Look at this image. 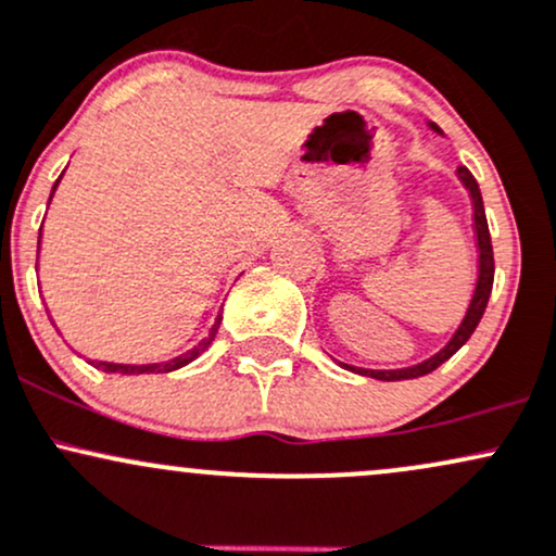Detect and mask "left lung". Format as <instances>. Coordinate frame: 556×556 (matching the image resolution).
<instances>
[{"label": "left lung", "instance_id": "1", "mask_svg": "<svg viewBox=\"0 0 556 556\" xmlns=\"http://www.w3.org/2000/svg\"><path fill=\"white\" fill-rule=\"evenodd\" d=\"M430 128L439 130V134H441V128L435 126V123H430ZM457 176L465 184V189L470 191L472 220H476L478 252H480V257H478V283H476V291H472L470 307H467L465 320L459 323L457 330H454V336H452V339H448V344L441 349L439 354H433V357H430V359L420 362V365L402 367V370H359V376H370V378H376V380H407V378L428 376V372H433L435 367L444 365V362L452 357V354L457 352V349H463L465 341L472 336V330L478 328L480 317H483L485 304H489V296H491V286H494V249H491V233H489V223H485L483 197H480L478 180L472 178V173L467 170V167H457Z\"/></svg>", "mask_w": 556, "mask_h": 556}]
</instances>
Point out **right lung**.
<instances>
[{"label": "right lung", "mask_w": 556, "mask_h": 556, "mask_svg": "<svg viewBox=\"0 0 556 556\" xmlns=\"http://www.w3.org/2000/svg\"><path fill=\"white\" fill-rule=\"evenodd\" d=\"M60 178H58V184H60ZM58 184H54V189H58ZM54 189H52V194H54ZM220 320H223V317L217 315L215 326L210 328V333L204 336V339L199 341L194 349H189V352L178 354V357H173V359H167V362H154V365H117V362H97V367H99V370H104V372H121V376H139V372H170V370H178V367L189 365L191 359H197L199 354H202L204 349H207L212 341H215V333H217V328H220ZM91 365H93V362H91Z\"/></svg>", "instance_id": "1"}]
</instances>
